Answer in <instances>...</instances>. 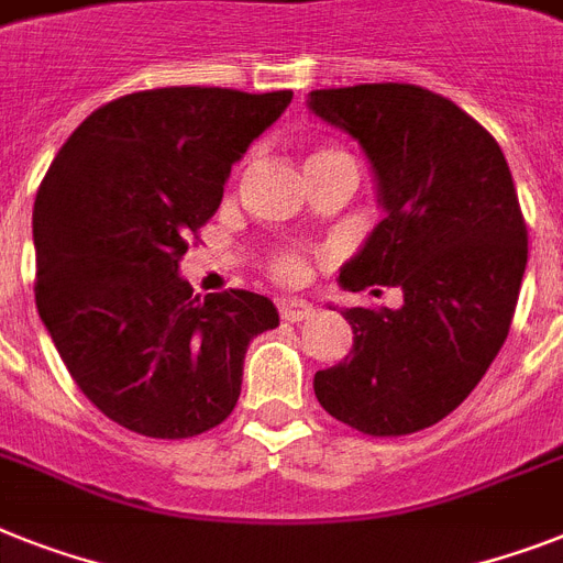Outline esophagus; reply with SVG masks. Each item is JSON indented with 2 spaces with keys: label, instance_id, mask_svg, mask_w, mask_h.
I'll use <instances>...</instances> for the list:
<instances>
[{
  "label": "esophagus",
  "instance_id": "34e87169",
  "mask_svg": "<svg viewBox=\"0 0 563 563\" xmlns=\"http://www.w3.org/2000/svg\"><path fill=\"white\" fill-rule=\"evenodd\" d=\"M312 312L314 309L309 300H280L283 321H291V323L309 321V318H312Z\"/></svg>",
  "mask_w": 563,
  "mask_h": 563
}]
</instances>
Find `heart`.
<instances>
[{"label":"heart","mask_w":563,"mask_h":563,"mask_svg":"<svg viewBox=\"0 0 563 563\" xmlns=\"http://www.w3.org/2000/svg\"><path fill=\"white\" fill-rule=\"evenodd\" d=\"M329 153H332V150H323V153H318V155H329ZM272 272H274V277H280V280L297 283L300 277H303L306 268H303V260L297 257V254H291V251H286V254H280V257L274 260Z\"/></svg>","instance_id":"heart-1"}]
</instances>
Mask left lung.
<instances>
[{
	"instance_id": "1",
	"label": "left lung",
	"mask_w": 563,
	"mask_h": 563,
	"mask_svg": "<svg viewBox=\"0 0 563 563\" xmlns=\"http://www.w3.org/2000/svg\"><path fill=\"white\" fill-rule=\"evenodd\" d=\"M306 107L358 141L385 210L338 283L405 295L399 309L341 312L353 350L314 373V396L369 437L422 431L463 405L509 335L529 254L509 164L472 115L422 86L318 89Z\"/></svg>"
}]
</instances>
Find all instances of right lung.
<instances>
[{
	"instance_id": "right-lung-1",
	"label": "right lung",
	"mask_w": 563,
	"mask_h": 563,
	"mask_svg": "<svg viewBox=\"0 0 563 563\" xmlns=\"http://www.w3.org/2000/svg\"><path fill=\"white\" fill-rule=\"evenodd\" d=\"M291 91L170 86L95 109L34 202L36 312L86 399L153 440L231 416L245 350L280 323L254 291L194 295L187 234L217 213L231 167Z\"/></svg>"
}]
</instances>
